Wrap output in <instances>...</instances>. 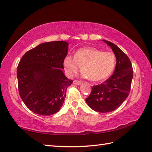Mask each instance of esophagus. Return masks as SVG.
<instances>
[{
    "label": "esophagus",
    "instance_id": "34e87169",
    "mask_svg": "<svg viewBox=\"0 0 152 152\" xmlns=\"http://www.w3.org/2000/svg\"><path fill=\"white\" fill-rule=\"evenodd\" d=\"M73 83L74 84V85H81V84H82V82L81 81H79V80H73Z\"/></svg>",
    "mask_w": 152,
    "mask_h": 152
}]
</instances>
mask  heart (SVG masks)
Masks as SVG:
<instances>
[{
    "mask_svg": "<svg viewBox=\"0 0 152 152\" xmlns=\"http://www.w3.org/2000/svg\"><path fill=\"white\" fill-rule=\"evenodd\" d=\"M64 66L67 75L72 77L82 66L83 77L94 82H101L112 75L116 65L114 53L104 52L94 48H85L77 50L74 57L67 56Z\"/></svg>",
    "mask_w": 152,
    "mask_h": 152,
    "instance_id": "1",
    "label": "heart"
}]
</instances>
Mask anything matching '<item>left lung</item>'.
<instances>
[{"label": "left lung", "mask_w": 152, "mask_h": 152, "mask_svg": "<svg viewBox=\"0 0 152 152\" xmlns=\"http://www.w3.org/2000/svg\"><path fill=\"white\" fill-rule=\"evenodd\" d=\"M116 58L114 73L103 83L94 86L86 102L96 112L106 113L116 109L126 99L131 89L133 70L130 60L118 47L103 40Z\"/></svg>", "instance_id": "obj_1"}]
</instances>
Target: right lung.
I'll return each mask as SVG.
<instances>
[{
	"label": "right lung",
	"mask_w": 152,
	"mask_h": 152,
	"mask_svg": "<svg viewBox=\"0 0 152 152\" xmlns=\"http://www.w3.org/2000/svg\"><path fill=\"white\" fill-rule=\"evenodd\" d=\"M68 43L45 42L23 56L17 69L19 95L28 109L37 114L52 115L58 112L73 80L63 73L64 59Z\"/></svg>",
	"instance_id": "obj_1"
}]
</instances>
